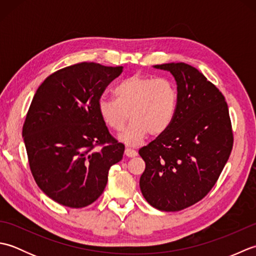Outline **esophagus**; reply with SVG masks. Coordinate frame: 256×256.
<instances>
[{
	"label": "esophagus",
	"mask_w": 256,
	"mask_h": 256,
	"mask_svg": "<svg viewBox=\"0 0 256 256\" xmlns=\"http://www.w3.org/2000/svg\"><path fill=\"white\" fill-rule=\"evenodd\" d=\"M124 154L126 155L128 157H135V156H138V152L132 150V148H125Z\"/></svg>",
	"instance_id": "1"
}]
</instances>
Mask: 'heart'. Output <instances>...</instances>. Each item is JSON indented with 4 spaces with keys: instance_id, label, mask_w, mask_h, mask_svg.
Instances as JSON below:
<instances>
[{
    "instance_id": "heart-1",
    "label": "heart",
    "mask_w": 256,
    "mask_h": 256,
    "mask_svg": "<svg viewBox=\"0 0 256 256\" xmlns=\"http://www.w3.org/2000/svg\"><path fill=\"white\" fill-rule=\"evenodd\" d=\"M113 94L116 100L100 98L98 112L114 131H121L130 116L131 123L118 135V140L128 145H138L148 133L158 136L176 116L178 92L167 78L133 74L118 84Z\"/></svg>"
}]
</instances>
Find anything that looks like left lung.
<instances>
[{
    "label": "left lung",
    "instance_id": "1",
    "mask_svg": "<svg viewBox=\"0 0 256 256\" xmlns=\"http://www.w3.org/2000/svg\"><path fill=\"white\" fill-rule=\"evenodd\" d=\"M176 81L178 106L166 132L138 150L146 167L140 188L162 211L198 202L218 180L233 146L224 94L199 70L184 62L156 64Z\"/></svg>",
    "mask_w": 256,
    "mask_h": 256
}]
</instances>
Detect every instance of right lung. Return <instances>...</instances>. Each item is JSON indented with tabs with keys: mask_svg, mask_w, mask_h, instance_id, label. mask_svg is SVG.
I'll return each mask as SVG.
<instances>
[{
	"mask_svg": "<svg viewBox=\"0 0 256 256\" xmlns=\"http://www.w3.org/2000/svg\"><path fill=\"white\" fill-rule=\"evenodd\" d=\"M123 67L81 62L47 77L32 98L22 136L32 176L42 192L70 208L100 197L111 166L122 160L98 112V101ZM96 144H104L99 152Z\"/></svg>",
	"mask_w": 256,
	"mask_h": 256,
	"instance_id": "obj_1",
	"label": "right lung"
}]
</instances>
